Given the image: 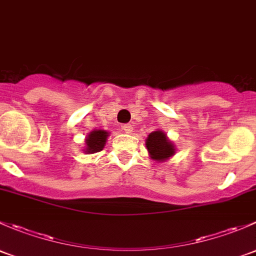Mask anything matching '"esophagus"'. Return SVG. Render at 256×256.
<instances>
[{
	"mask_svg": "<svg viewBox=\"0 0 256 256\" xmlns=\"http://www.w3.org/2000/svg\"><path fill=\"white\" fill-rule=\"evenodd\" d=\"M122 129L126 132V133H132V132H133V126L129 124V123H128V124L123 126Z\"/></svg>",
	"mask_w": 256,
	"mask_h": 256,
	"instance_id": "1",
	"label": "esophagus"
}]
</instances>
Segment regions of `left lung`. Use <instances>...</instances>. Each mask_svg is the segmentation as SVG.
Instances as JSON below:
<instances>
[{
  "label": "left lung",
  "mask_w": 256,
  "mask_h": 256,
  "mask_svg": "<svg viewBox=\"0 0 256 256\" xmlns=\"http://www.w3.org/2000/svg\"><path fill=\"white\" fill-rule=\"evenodd\" d=\"M146 146L150 159L162 162L172 158L176 152L175 144L168 138L166 133L162 129L152 132L146 140Z\"/></svg>",
  "instance_id": "left-lung-1"
}]
</instances>
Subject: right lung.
Returning a JSON list of instances; mask_svg holds the SVG:
<instances>
[{
    "label": "right lung",
    "mask_w": 256,
    "mask_h": 256,
    "mask_svg": "<svg viewBox=\"0 0 256 256\" xmlns=\"http://www.w3.org/2000/svg\"><path fill=\"white\" fill-rule=\"evenodd\" d=\"M110 136V132L104 129H94L88 134L85 139V148L84 152L86 154H94L98 152L106 146V140Z\"/></svg>",
    "instance_id": "add662e5"
}]
</instances>
